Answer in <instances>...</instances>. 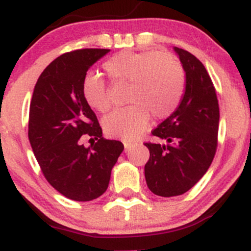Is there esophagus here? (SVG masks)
<instances>
[{
  "mask_svg": "<svg viewBox=\"0 0 251 251\" xmlns=\"http://www.w3.org/2000/svg\"><path fill=\"white\" fill-rule=\"evenodd\" d=\"M134 143H131V142H127V140H124V146H125V151H128L129 149L133 148Z\"/></svg>",
  "mask_w": 251,
  "mask_h": 251,
  "instance_id": "obj_1",
  "label": "esophagus"
}]
</instances>
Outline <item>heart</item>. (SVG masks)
<instances>
[{
  "mask_svg": "<svg viewBox=\"0 0 251 251\" xmlns=\"http://www.w3.org/2000/svg\"><path fill=\"white\" fill-rule=\"evenodd\" d=\"M108 76L116 82H129L127 106L114 109L102 125L112 137L132 140L148 128L151 113L165 119L180 105L186 86L183 65L175 55L157 50L116 54L103 63ZM82 96L89 107L105 113L111 108L107 83L99 74L89 73L82 81Z\"/></svg>",
  "mask_w": 251,
  "mask_h": 251,
  "instance_id": "heart-1",
  "label": "heart"
}]
</instances>
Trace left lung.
I'll use <instances>...</instances> for the list:
<instances>
[{
  "instance_id": "1",
  "label": "left lung",
  "mask_w": 251,
  "mask_h": 251,
  "mask_svg": "<svg viewBox=\"0 0 251 251\" xmlns=\"http://www.w3.org/2000/svg\"><path fill=\"white\" fill-rule=\"evenodd\" d=\"M186 73L180 105L151 132L166 145L144 143L150 151L145 164L149 189L163 197L189 191L205 175L218 144L220 107L208 71L195 55L175 47Z\"/></svg>"
}]
</instances>
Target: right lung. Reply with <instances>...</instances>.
<instances>
[{
    "instance_id": "1",
    "label": "right lung",
    "mask_w": 251,
    "mask_h": 251,
    "mask_svg": "<svg viewBox=\"0 0 251 251\" xmlns=\"http://www.w3.org/2000/svg\"><path fill=\"white\" fill-rule=\"evenodd\" d=\"M109 50L62 54L37 79L29 108L28 138L43 176L72 201L96 200L107 190L124 145L102 137L98 118L82 96L88 68ZM83 136L93 144L85 148Z\"/></svg>"
}]
</instances>
